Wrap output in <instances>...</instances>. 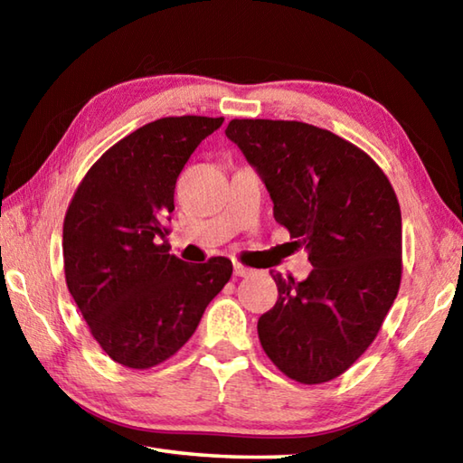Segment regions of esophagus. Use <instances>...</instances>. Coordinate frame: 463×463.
I'll list each match as a JSON object with an SVG mask.
<instances>
[{
    "instance_id": "obj_1",
    "label": "esophagus",
    "mask_w": 463,
    "mask_h": 463,
    "mask_svg": "<svg viewBox=\"0 0 463 463\" xmlns=\"http://www.w3.org/2000/svg\"><path fill=\"white\" fill-rule=\"evenodd\" d=\"M250 273H253V269L250 268H245V265H241V263H234V276L237 278H247V276H250Z\"/></svg>"
}]
</instances>
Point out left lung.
<instances>
[{
    "label": "left lung",
    "instance_id": "1",
    "mask_svg": "<svg viewBox=\"0 0 463 463\" xmlns=\"http://www.w3.org/2000/svg\"><path fill=\"white\" fill-rule=\"evenodd\" d=\"M224 132L312 265L302 281L273 273L278 302L257 323L263 351L296 382L333 380L370 347L401 288L396 194L372 156L312 124L231 120Z\"/></svg>",
    "mask_w": 463,
    "mask_h": 463
}]
</instances>
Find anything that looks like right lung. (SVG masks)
<instances>
[{"label": "right lung", "mask_w": 463, "mask_h": 463, "mask_svg": "<svg viewBox=\"0 0 463 463\" xmlns=\"http://www.w3.org/2000/svg\"><path fill=\"white\" fill-rule=\"evenodd\" d=\"M222 122L171 116L145 124L93 163L69 203L67 288L116 364L148 370L175 355L232 276L226 257L185 263L165 242L177 177Z\"/></svg>", "instance_id": "1"}]
</instances>
